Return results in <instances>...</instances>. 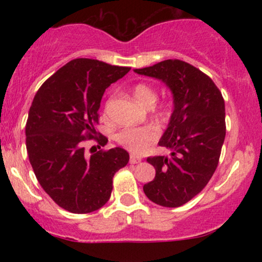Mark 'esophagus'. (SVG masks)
Instances as JSON below:
<instances>
[{"mask_svg": "<svg viewBox=\"0 0 262 262\" xmlns=\"http://www.w3.org/2000/svg\"><path fill=\"white\" fill-rule=\"evenodd\" d=\"M141 160H143V159L137 155H130V158H129V162H130V164H139Z\"/></svg>", "mask_w": 262, "mask_h": 262, "instance_id": "obj_1", "label": "esophagus"}]
</instances>
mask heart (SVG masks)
<instances>
[{"instance_id": "obj_1", "label": "heart", "mask_w": 262, "mask_h": 262, "mask_svg": "<svg viewBox=\"0 0 262 262\" xmlns=\"http://www.w3.org/2000/svg\"><path fill=\"white\" fill-rule=\"evenodd\" d=\"M133 96L145 107H151L156 102L158 93L151 86L146 83H137L133 87ZM170 114L169 104H162L160 110L158 111V116L160 118H166ZM159 137L158 129L152 125H145V127L137 128H125L116 135V140L129 151L134 154H140L155 143Z\"/></svg>"}]
</instances>
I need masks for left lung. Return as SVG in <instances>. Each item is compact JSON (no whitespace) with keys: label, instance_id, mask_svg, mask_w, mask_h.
I'll return each instance as SVG.
<instances>
[{"label":"left lung","instance_id":"obj_1","mask_svg":"<svg viewBox=\"0 0 262 262\" xmlns=\"http://www.w3.org/2000/svg\"><path fill=\"white\" fill-rule=\"evenodd\" d=\"M134 71L161 80L172 93V114L159 141L171 155L146 159L156 173L143 189L154 203L175 208L200 193L217 169L225 138L223 96L209 76L182 60Z\"/></svg>","mask_w":262,"mask_h":262}]
</instances>
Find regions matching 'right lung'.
I'll use <instances>...</instances> for the list:
<instances>
[{
    "label": "right lung",
    "instance_id": "add662e5",
    "mask_svg": "<svg viewBox=\"0 0 262 262\" xmlns=\"http://www.w3.org/2000/svg\"><path fill=\"white\" fill-rule=\"evenodd\" d=\"M130 68L75 59L52 75L29 108L26 145L35 177L58 206L83 214L100 209L112 193L113 176L129 161L122 148L87 155L83 141L98 148L108 139L97 132L102 96Z\"/></svg>",
    "mask_w": 262,
    "mask_h": 262
}]
</instances>
